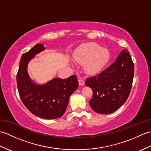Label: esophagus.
Segmentation results:
<instances>
[{"instance_id": "1", "label": "esophagus", "mask_w": 151, "mask_h": 151, "mask_svg": "<svg viewBox=\"0 0 151 151\" xmlns=\"http://www.w3.org/2000/svg\"><path fill=\"white\" fill-rule=\"evenodd\" d=\"M78 82H79L80 86H84V80L82 78H80L78 79Z\"/></svg>"}]
</instances>
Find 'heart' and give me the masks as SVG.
I'll return each mask as SVG.
<instances>
[{
	"mask_svg": "<svg viewBox=\"0 0 151 151\" xmlns=\"http://www.w3.org/2000/svg\"><path fill=\"white\" fill-rule=\"evenodd\" d=\"M110 58V51L94 43L82 48L75 55L76 62L82 64L86 63V70L90 75L100 73L107 65Z\"/></svg>",
	"mask_w": 151,
	"mask_h": 151,
	"instance_id": "obj_1",
	"label": "heart"
}]
</instances>
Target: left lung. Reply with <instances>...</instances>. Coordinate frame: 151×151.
<instances>
[{
	"instance_id": "1",
	"label": "left lung",
	"mask_w": 151,
	"mask_h": 151,
	"mask_svg": "<svg viewBox=\"0 0 151 151\" xmlns=\"http://www.w3.org/2000/svg\"><path fill=\"white\" fill-rule=\"evenodd\" d=\"M134 65L127 50H123L115 62L98 75L86 78L93 91L89 101L95 112L108 114L116 111L129 97L132 88Z\"/></svg>"
}]
</instances>
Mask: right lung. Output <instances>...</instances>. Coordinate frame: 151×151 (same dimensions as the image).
Masks as SVG:
<instances>
[{
    "mask_svg": "<svg viewBox=\"0 0 151 151\" xmlns=\"http://www.w3.org/2000/svg\"><path fill=\"white\" fill-rule=\"evenodd\" d=\"M45 49L43 44H37L22 54L17 74V84L22 102L32 114L53 119L63 115L70 96L78 87V82L76 75L65 79L54 78L43 85L32 81L27 73L28 63Z\"/></svg>",
    "mask_w": 151,
    "mask_h": 151,
    "instance_id": "right-lung-1",
    "label": "right lung"
}]
</instances>
